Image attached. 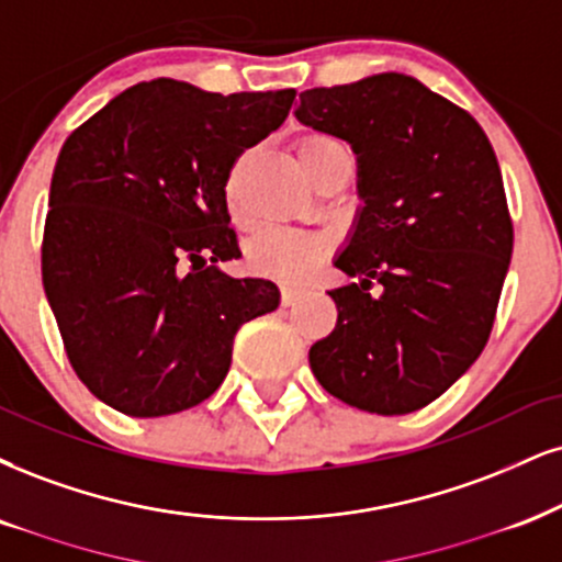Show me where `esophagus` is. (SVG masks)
I'll use <instances>...</instances> for the list:
<instances>
[{"label": "esophagus", "mask_w": 562, "mask_h": 562, "mask_svg": "<svg viewBox=\"0 0 562 562\" xmlns=\"http://www.w3.org/2000/svg\"><path fill=\"white\" fill-rule=\"evenodd\" d=\"M302 289H292V286H283L281 289V304L283 307H292V304H296L302 300Z\"/></svg>", "instance_id": "34e87169"}]
</instances>
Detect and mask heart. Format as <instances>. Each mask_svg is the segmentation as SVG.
Returning <instances> with one entry per match:
<instances>
[{"label":"heart","mask_w":562,"mask_h":562,"mask_svg":"<svg viewBox=\"0 0 562 562\" xmlns=\"http://www.w3.org/2000/svg\"><path fill=\"white\" fill-rule=\"evenodd\" d=\"M341 148V143L328 135H307L296 145V156H300L302 169H307L317 156L328 154V150ZM237 177L239 166H234L226 182V207L234 218H239L237 203ZM325 255V241L313 234L300 232H283V228H270L262 232L247 245V266L260 276H270L279 281H300L313 270Z\"/></svg>","instance_id":"obj_1"}]
</instances>
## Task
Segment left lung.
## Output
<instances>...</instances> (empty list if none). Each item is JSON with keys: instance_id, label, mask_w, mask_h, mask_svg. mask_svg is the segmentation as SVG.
<instances>
[{"instance_id": "8db88e82", "label": "left lung", "mask_w": 562, "mask_h": 562, "mask_svg": "<svg viewBox=\"0 0 562 562\" xmlns=\"http://www.w3.org/2000/svg\"><path fill=\"white\" fill-rule=\"evenodd\" d=\"M294 114L351 145L362 200L334 260L355 281L328 292L338 321L310 367L344 404L417 412L476 362L495 323L514 226L493 145L401 72L304 90Z\"/></svg>"}]
</instances>
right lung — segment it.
<instances>
[{
    "mask_svg": "<svg viewBox=\"0 0 562 562\" xmlns=\"http://www.w3.org/2000/svg\"><path fill=\"white\" fill-rule=\"evenodd\" d=\"M294 95L137 82L61 145L41 276L69 364L103 404L130 417L198 406L224 383L239 325L279 307L273 281L221 268L241 258L224 192Z\"/></svg>",
    "mask_w": 562,
    "mask_h": 562,
    "instance_id": "obj_1",
    "label": "right lung"
}]
</instances>
